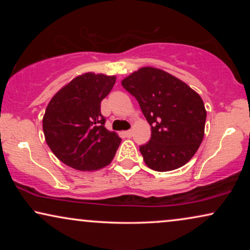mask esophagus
I'll return each mask as SVG.
<instances>
[{"label":"esophagus","mask_w":250,"mask_h":250,"mask_svg":"<svg viewBox=\"0 0 250 250\" xmlns=\"http://www.w3.org/2000/svg\"><path fill=\"white\" fill-rule=\"evenodd\" d=\"M124 135L126 136V138H131V136L133 135V132L131 131V129H129V131H125Z\"/></svg>","instance_id":"esophagus-1"}]
</instances>
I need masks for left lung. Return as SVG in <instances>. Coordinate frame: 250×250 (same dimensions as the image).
<instances>
[{
  "label": "left lung",
  "mask_w": 250,
  "mask_h": 250,
  "mask_svg": "<svg viewBox=\"0 0 250 250\" xmlns=\"http://www.w3.org/2000/svg\"><path fill=\"white\" fill-rule=\"evenodd\" d=\"M138 100L151 126V138L140 146L146 165L168 172L186 165L203 142L206 109L203 99L179 78L143 67L122 81Z\"/></svg>",
  "instance_id": "left-lung-1"
}]
</instances>
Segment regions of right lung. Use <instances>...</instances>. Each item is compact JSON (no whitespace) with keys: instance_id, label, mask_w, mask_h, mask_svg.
I'll list each match as a JSON object with an SVG mask.
<instances>
[{"instance_id":"obj_1","label":"right lung","mask_w":250,"mask_h":250,"mask_svg":"<svg viewBox=\"0 0 250 250\" xmlns=\"http://www.w3.org/2000/svg\"><path fill=\"white\" fill-rule=\"evenodd\" d=\"M116 76L86 73L57 92L43 117L45 141L58 159L77 170L109 165L122 139L104 127L101 101L110 93Z\"/></svg>"}]
</instances>
